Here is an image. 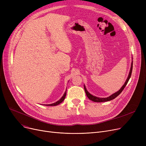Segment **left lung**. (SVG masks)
<instances>
[{"label":"left lung","instance_id":"left-lung-1","mask_svg":"<svg viewBox=\"0 0 146 146\" xmlns=\"http://www.w3.org/2000/svg\"><path fill=\"white\" fill-rule=\"evenodd\" d=\"M132 70H133V61L131 64V67H130V69H129V73L128 75V77H127L125 83H124V85L122 86V87L118 91L115 92V93H113L108 96L103 97V96H98L94 95L92 94L87 89L85 85H84V89H85V91L87 96L88 97V98L90 99V100L94 102H106V101H109L112 100V99L115 98L117 96H118L121 93V92L123 90V89L127 85V84L130 77H131Z\"/></svg>","mask_w":146,"mask_h":146}]
</instances>
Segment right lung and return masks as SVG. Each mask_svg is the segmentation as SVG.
Instances as JSON below:
<instances>
[{
  "instance_id": "add662e5",
  "label": "right lung",
  "mask_w": 146,
  "mask_h": 146,
  "mask_svg": "<svg viewBox=\"0 0 146 146\" xmlns=\"http://www.w3.org/2000/svg\"><path fill=\"white\" fill-rule=\"evenodd\" d=\"M66 91H67V88H66V89L65 90V92H64V93L63 94V96H61V97L60 98V99H59L57 101H56V102H54V103H52V104H43V105H46V106H56V105H57L61 104V102H62L64 100L65 97H66Z\"/></svg>"
}]
</instances>
